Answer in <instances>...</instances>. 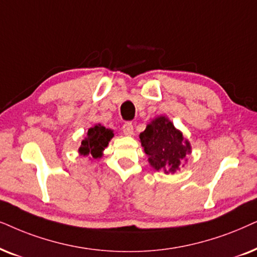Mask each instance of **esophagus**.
<instances>
[{
	"label": "esophagus",
	"instance_id": "obj_1",
	"mask_svg": "<svg viewBox=\"0 0 257 257\" xmlns=\"http://www.w3.org/2000/svg\"><path fill=\"white\" fill-rule=\"evenodd\" d=\"M122 131H123V134H124V135L132 136L133 134H134V126H133V123L132 122H125L122 126Z\"/></svg>",
	"mask_w": 257,
	"mask_h": 257
}]
</instances>
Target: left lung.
<instances>
[{"instance_id":"8db88e82","label":"left lung","mask_w":257,"mask_h":257,"mask_svg":"<svg viewBox=\"0 0 257 257\" xmlns=\"http://www.w3.org/2000/svg\"><path fill=\"white\" fill-rule=\"evenodd\" d=\"M140 140L149 157V163L156 170H163L166 174L175 173L191 150L189 142L164 116L149 123L140 135Z\"/></svg>"}]
</instances>
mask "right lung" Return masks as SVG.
Instances as JSON below:
<instances>
[{
    "label": "right lung",
    "instance_id": "1",
    "mask_svg": "<svg viewBox=\"0 0 257 257\" xmlns=\"http://www.w3.org/2000/svg\"><path fill=\"white\" fill-rule=\"evenodd\" d=\"M112 136H114V134H112V131H110V129H107L101 124L95 125L88 131L87 138L82 141L78 152L83 156L90 154L94 159L101 157L102 150L108 146Z\"/></svg>",
    "mask_w": 257,
    "mask_h": 257
}]
</instances>
